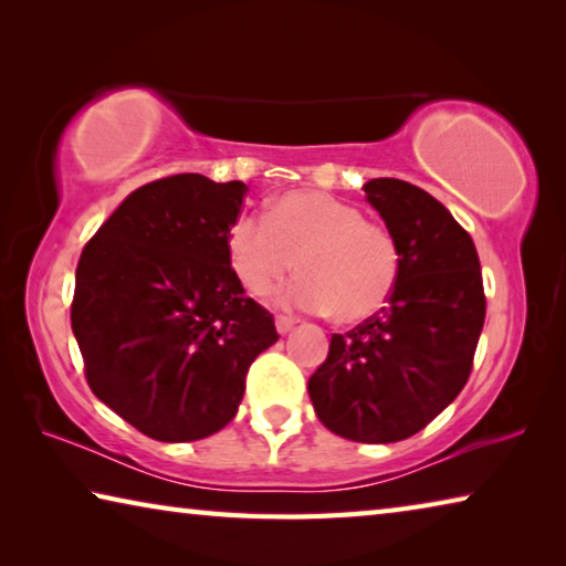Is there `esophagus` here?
<instances>
[{"label": "esophagus", "mask_w": 566, "mask_h": 566, "mask_svg": "<svg viewBox=\"0 0 566 566\" xmlns=\"http://www.w3.org/2000/svg\"><path fill=\"white\" fill-rule=\"evenodd\" d=\"M274 324H276V332H280V334H286V332H290V329L294 327L296 319H294V317H286V314H276Z\"/></svg>", "instance_id": "obj_1"}]
</instances>
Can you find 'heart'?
<instances>
[{"label": "heart", "instance_id": "b5f03b06", "mask_svg": "<svg viewBox=\"0 0 566 566\" xmlns=\"http://www.w3.org/2000/svg\"><path fill=\"white\" fill-rule=\"evenodd\" d=\"M229 264L244 290L264 300L294 270L282 304L329 312L337 324L375 317L401 274V249L389 227L319 189L284 191L262 217H242L227 237Z\"/></svg>", "mask_w": 566, "mask_h": 566}]
</instances>
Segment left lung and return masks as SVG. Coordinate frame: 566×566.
Instances as JSON below:
<instances>
[{
    "label": "left lung",
    "instance_id": "obj_1",
    "mask_svg": "<svg viewBox=\"0 0 566 566\" xmlns=\"http://www.w3.org/2000/svg\"><path fill=\"white\" fill-rule=\"evenodd\" d=\"M364 191L399 242L397 290L375 317L332 334L306 389L329 432L389 444L424 429L464 389L486 300L472 237L442 202L391 177Z\"/></svg>",
    "mask_w": 566,
    "mask_h": 566
}]
</instances>
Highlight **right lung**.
<instances>
[{"label": "right lung", "mask_w": 566, "mask_h": 566, "mask_svg": "<svg viewBox=\"0 0 566 566\" xmlns=\"http://www.w3.org/2000/svg\"><path fill=\"white\" fill-rule=\"evenodd\" d=\"M244 181L175 175L134 189L82 249L72 332L94 397L157 442L234 419L244 379L280 339L244 294L227 237Z\"/></svg>", "instance_id": "1"}]
</instances>
